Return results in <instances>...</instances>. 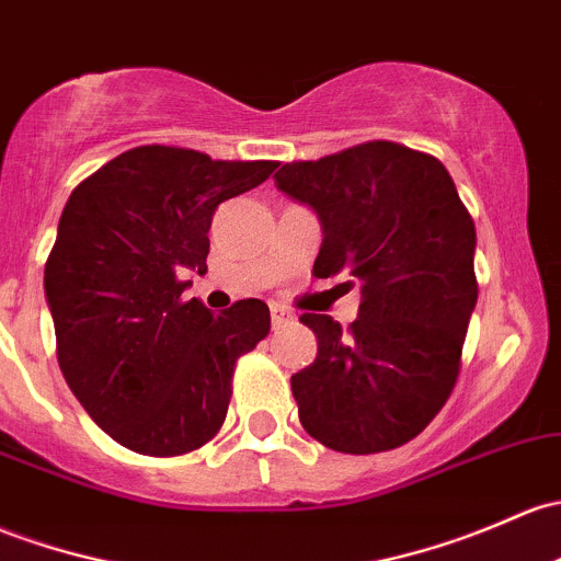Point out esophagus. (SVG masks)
<instances>
[{
  "instance_id": "34e87169",
  "label": "esophagus",
  "mask_w": 561,
  "mask_h": 561,
  "mask_svg": "<svg viewBox=\"0 0 561 561\" xmlns=\"http://www.w3.org/2000/svg\"><path fill=\"white\" fill-rule=\"evenodd\" d=\"M293 320H296V317H293L285 306H271V325H274V330L293 325Z\"/></svg>"
}]
</instances>
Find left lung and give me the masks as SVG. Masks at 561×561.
<instances>
[{
  "label": "left lung",
  "instance_id": "left-lung-1",
  "mask_svg": "<svg viewBox=\"0 0 561 561\" xmlns=\"http://www.w3.org/2000/svg\"><path fill=\"white\" fill-rule=\"evenodd\" d=\"M274 180L320 217L317 279L346 276L363 296L346 330L300 317L317 335L314 363L290 379L300 424L333 451L398 449L457 385L479 298L473 217L444 163L398 141L285 163Z\"/></svg>",
  "mask_w": 561,
  "mask_h": 561
}]
</instances>
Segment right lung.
Listing matches in <instances>:
<instances>
[{"label": "right lung", "instance_id": "right-lung-1", "mask_svg": "<svg viewBox=\"0 0 561 561\" xmlns=\"http://www.w3.org/2000/svg\"><path fill=\"white\" fill-rule=\"evenodd\" d=\"M274 161H211L185 147L121 152L82 180L45 263L56 355L75 398L126 449L187 454L217 435L236 359L271 330L268 306L211 314L182 300L206 271L211 215L271 176Z\"/></svg>", "mask_w": 561, "mask_h": 561}]
</instances>
